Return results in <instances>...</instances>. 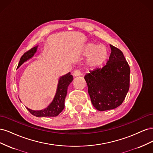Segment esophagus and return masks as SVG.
I'll return each mask as SVG.
<instances>
[{
  "label": "esophagus",
  "mask_w": 153,
  "mask_h": 153,
  "mask_svg": "<svg viewBox=\"0 0 153 153\" xmlns=\"http://www.w3.org/2000/svg\"><path fill=\"white\" fill-rule=\"evenodd\" d=\"M73 76H80L81 75V72H80V70H78V69H76V70L73 71Z\"/></svg>",
  "instance_id": "1"
}]
</instances>
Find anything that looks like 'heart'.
Listing matches in <instances>:
<instances>
[{
    "instance_id": "b5f03b06",
    "label": "heart",
    "mask_w": 153,
    "mask_h": 153,
    "mask_svg": "<svg viewBox=\"0 0 153 153\" xmlns=\"http://www.w3.org/2000/svg\"><path fill=\"white\" fill-rule=\"evenodd\" d=\"M108 50L104 45L96 43H88L84 48V54L87 56L85 65L89 68L101 66L108 57Z\"/></svg>"
}]
</instances>
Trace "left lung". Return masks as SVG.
Returning a JSON list of instances; mask_svg holds the SVG:
<instances>
[{
	"label": "left lung",
	"mask_w": 153,
	"mask_h": 153,
	"mask_svg": "<svg viewBox=\"0 0 153 153\" xmlns=\"http://www.w3.org/2000/svg\"><path fill=\"white\" fill-rule=\"evenodd\" d=\"M110 46L112 51L106 65L84 76L91 102L100 111L121 105L129 88L130 68L128 62L121 50Z\"/></svg>",
	"instance_id": "8db88e82"
}]
</instances>
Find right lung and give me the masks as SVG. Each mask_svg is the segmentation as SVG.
<instances>
[{"instance_id":"1","label":"right lung","mask_w":153,"mask_h":153,"mask_svg":"<svg viewBox=\"0 0 153 153\" xmlns=\"http://www.w3.org/2000/svg\"><path fill=\"white\" fill-rule=\"evenodd\" d=\"M37 48L35 47L28 50L24 53L20 58V62L18 63V68H19L22 64L27 60L31 58L36 52ZM73 79V76L70 73L61 77L58 83L57 92L54 98L47 108L41 110H32L28 108L30 113L36 117H55L61 113L64 108V101L67 94L68 87Z\"/></svg>"}]
</instances>
